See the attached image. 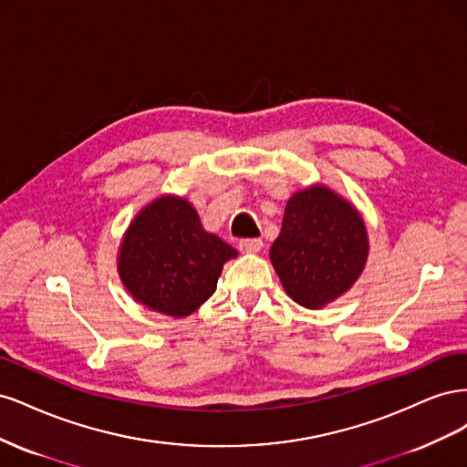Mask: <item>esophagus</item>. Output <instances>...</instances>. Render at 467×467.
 I'll return each instance as SVG.
<instances>
[{
  "label": "esophagus",
  "instance_id": "esophagus-1",
  "mask_svg": "<svg viewBox=\"0 0 467 467\" xmlns=\"http://www.w3.org/2000/svg\"><path fill=\"white\" fill-rule=\"evenodd\" d=\"M263 247V239L259 237H245V239H239V249L244 253H257Z\"/></svg>",
  "mask_w": 467,
  "mask_h": 467
}]
</instances>
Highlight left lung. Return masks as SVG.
Segmentation results:
<instances>
[{
	"mask_svg": "<svg viewBox=\"0 0 467 467\" xmlns=\"http://www.w3.org/2000/svg\"><path fill=\"white\" fill-rule=\"evenodd\" d=\"M368 257L358 212L316 185L296 192L285 208L271 261L294 302L317 309L347 292Z\"/></svg>",
	"mask_w": 467,
	"mask_h": 467,
	"instance_id": "obj_1",
	"label": "left lung"
}]
</instances>
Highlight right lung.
Wrapping results in <instances>:
<instances>
[{
    "mask_svg": "<svg viewBox=\"0 0 467 467\" xmlns=\"http://www.w3.org/2000/svg\"><path fill=\"white\" fill-rule=\"evenodd\" d=\"M234 257L237 251L208 234L187 201L161 196L130 223L119 273L138 302L182 317L214 294L223 263Z\"/></svg>",
    "mask_w": 467,
    "mask_h": 467,
    "instance_id": "obj_1",
    "label": "right lung"
}]
</instances>
